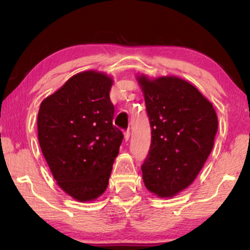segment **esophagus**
I'll list each match as a JSON object with an SVG mask.
<instances>
[{"instance_id":"1","label":"esophagus","mask_w":250,"mask_h":250,"mask_svg":"<svg viewBox=\"0 0 250 250\" xmlns=\"http://www.w3.org/2000/svg\"><path fill=\"white\" fill-rule=\"evenodd\" d=\"M124 137H125V141H128L129 138H130V131H125V132L124 133Z\"/></svg>"}]
</instances>
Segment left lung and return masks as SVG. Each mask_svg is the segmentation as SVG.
Instances as JSON below:
<instances>
[{"label":"left lung","mask_w":250,"mask_h":250,"mask_svg":"<svg viewBox=\"0 0 250 250\" xmlns=\"http://www.w3.org/2000/svg\"><path fill=\"white\" fill-rule=\"evenodd\" d=\"M151 125V147L142 166L147 191L171 198L196 179L214 146L216 111L195 86L176 76L137 75Z\"/></svg>","instance_id":"1"}]
</instances>
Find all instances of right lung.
Instances as JSON below:
<instances>
[{"label":"right lung","instance_id":"add662e5","mask_svg":"<svg viewBox=\"0 0 250 250\" xmlns=\"http://www.w3.org/2000/svg\"><path fill=\"white\" fill-rule=\"evenodd\" d=\"M111 76L98 70L74 75L42 101L37 132L57 185L86 203L103 195L124 139L112 125Z\"/></svg>","mask_w":250,"mask_h":250}]
</instances>
